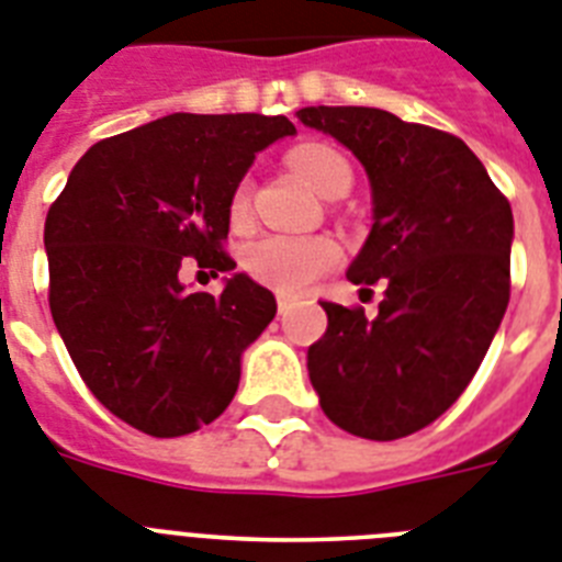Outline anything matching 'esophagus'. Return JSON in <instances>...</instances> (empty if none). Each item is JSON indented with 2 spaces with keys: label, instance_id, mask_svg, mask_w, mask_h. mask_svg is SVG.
I'll return each mask as SVG.
<instances>
[{
  "label": "esophagus",
  "instance_id": "esophagus-1",
  "mask_svg": "<svg viewBox=\"0 0 562 562\" xmlns=\"http://www.w3.org/2000/svg\"><path fill=\"white\" fill-rule=\"evenodd\" d=\"M277 308H280V314H289L294 308V296L277 294Z\"/></svg>",
  "mask_w": 562,
  "mask_h": 562
}]
</instances>
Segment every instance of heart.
Masks as SVG:
<instances>
[{"label":"heart","instance_id":"1","mask_svg":"<svg viewBox=\"0 0 562 562\" xmlns=\"http://www.w3.org/2000/svg\"><path fill=\"white\" fill-rule=\"evenodd\" d=\"M289 164L321 195H326L335 187V181H340L344 176H352L349 161L326 144L296 147L289 155ZM245 213H248V187H239L234 193V202H231V216H234V222H241ZM340 257H344V250L331 236L268 234L250 241L248 250H245V268L259 282H266L282 294H300L321 273L335 268Z\"/></svg>","mask_w":562,"mask_h":562}]
</instances>
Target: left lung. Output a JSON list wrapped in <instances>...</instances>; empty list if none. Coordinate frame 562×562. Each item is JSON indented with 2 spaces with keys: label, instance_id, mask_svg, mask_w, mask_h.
<instances>
[{
  "label": "left lung",
  "instance_id": "left-lung-1",
  "mask_svg": "<svg viewBox=\"0 0 562 562\" xmlns=\"http://www.w3.org/2000/svg\"><path fill=\"white\" fill-rule=\"evenodd\" d=\"M296 117L363 164L372 227L346 277L384 282L372 321L323 303L328 328L308 346V378L340 430L404 439L462 395L503 323L514 213L456 135L369 106H305Z\"/></svg>",
  "mask_w": 562,
  "mask_h": 562
}]
</instances>
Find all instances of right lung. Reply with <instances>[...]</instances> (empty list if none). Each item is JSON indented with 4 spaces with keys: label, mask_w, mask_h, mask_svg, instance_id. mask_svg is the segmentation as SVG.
Instances as JSON below:
<instances>
[{
    "label": "right lung",
    "mask_w": 562,
    "mask_h": 562,
    "mask_svg": "<svg viewBox=\"0 0 562 562\" xmlns=\"http://www.w3.org/2000/svg\"><path fill=\"white\" fill-rule=\"evenodd\" d=\"M296 135L282 115H176L98 140L45 218L52 317L91 395L135 430L172 439L225 413L241 355L277 300L222 250L250 164ZM184 256L218 297L190 295Z\"/></svg>",
    "instance_id": "1"
}]
</instances>
